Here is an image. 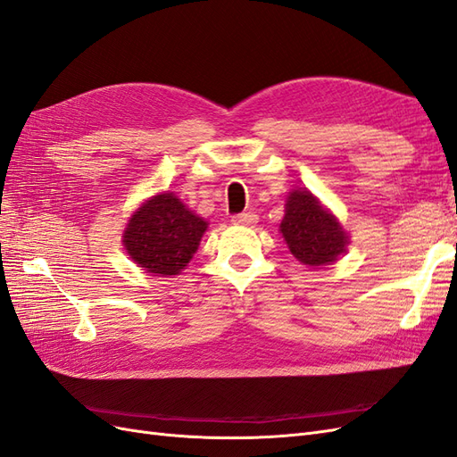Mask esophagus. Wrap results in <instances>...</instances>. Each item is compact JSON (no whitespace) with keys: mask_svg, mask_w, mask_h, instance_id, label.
<instances>
[{"mask_svg":"<svg viewBox=\"0 0 457 457\" xmlns=\"http://www.w3.org/2000/svg\"><path fill=\"white\" fill-rule=\"evenodd\" d=\"M232 223H234V225H242V227H252V225L257 223V215H255V213H250V212L238 213V215L232 217Z\"/></svg>","mask_w":457,"mask_h":457,"instance_id":"1","label":"esophagus"}]
</instances>
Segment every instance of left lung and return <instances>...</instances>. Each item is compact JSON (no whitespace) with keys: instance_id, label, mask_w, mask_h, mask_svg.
<instances>
[{"instance_id":"left-lung-1","label":"left lung","mask_w":457,"mask_h":457,"mask_svg":"<svg viewBox=\"0 0 457 457\" xmlns=\"http://www.w3.org/2000/svg\"><path fill=\"white\" fill-rule=\"evenodd\" d=\"M280 232L303 265H329L347 252V232L307 188L289 192Z\"/></svg>"}]
</instances>
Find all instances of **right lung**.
Listing matches in <instances>:
<instances>
[{"label":"right lung","mask_w":457,"mask_h":457,"mask_svg":"<svg viewBox=\"0 0 457 457\" xmlns=\"http://www.w3.org/2000/svg\"><path fill=\"white\" fill-rule=\"evenodd\" d=\"M207 223L173 192L146 200L123 230V245L143 270L154 276L179 274L196 253Z\"/></svg>","instance_id":"1"}]
</instances>
